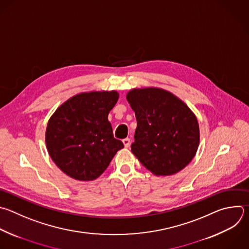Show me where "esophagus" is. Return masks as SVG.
<instances>
[{"mask_svg":"<svg viewBox=\"0 0 249 249\" xmlns=\"http://www.w3.org/2000/svg\"><path fill=\"white\" fill-rule=\"evenodd\" d=\"M122 142H123V144H124V146H125V147H129V145H130V142H131L129 138L124 139Z\"/></svg>","mask_w":249,"mask_h":249,"instance_id":"1","label":"esophagus"}]
</instances>
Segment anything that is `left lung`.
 <instances>
[{"label":"left lung","mask_w":249,"mask_h":249,"mask_svg":"<svg viewBox=\"0 0 249 249\" xmlns=\"http://www.w3.org/2000/svg\"><path fill=\"white\" fill-rule=\"evenodd\" d=\"M126 99L137 118L133 154L158 177L184 169L199 144L196 114L178 97L160 88L133 89Z\"/></svg>","instance_id":"obj_1"}]
</instances>
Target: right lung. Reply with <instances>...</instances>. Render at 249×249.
Returning <instances> with one entry per match:
<instances>
[{
  "instance_id": "obj_1",
  "label": "right lung",
  "mask_w": 249,
  "mask_h": 249,
  "mask_svg": "<svg viewBox=\"0 0 249 249\" xmlns=\"http://www.w3.org/2000/svg\"><path fill=\"white\" fill-rule=\"evenodd\" d=\"M118 98L116 91L80 93L51 116L45 135L47 149L64 174L78 181L96 180L124 147L113 137L107 119Z\"/></svg>"
}]
</instances>
